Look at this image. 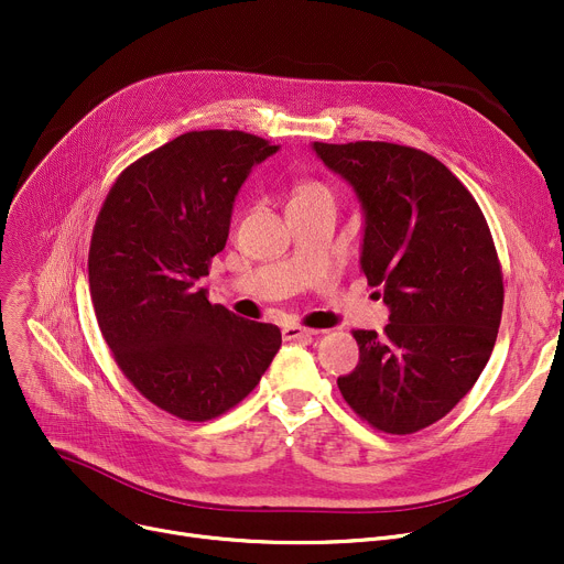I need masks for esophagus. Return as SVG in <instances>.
Here are the masks:
<instances>
[{
	"label": "esophagus",
	"mask_w": 564,
	"mask_h": 564,
	"mask_svg": "<svg viewBox=\"0 0 564 564\" xmlns=\"http://www.w3.org/2000/svg\"><path fill=\"white\" fill-rule=\"evenodd\" d=\"M315 334H317V332L306 329V327H300V324H285V327H283V338H285V340L311 338V336H315Z\"/></svg>",
	"instance_id": "1"
}]
</instances>
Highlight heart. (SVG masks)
Segmentation results:
<instances>
[{"instance_id":"b5f03b06","label":"heart","mask_w":564,"mask_h":564,"mask_svg":"<svg viewBox=\"0 0 564 564\" xmlns=\"http://www.w3.org/2000/svg\"><path fill=\"white\" fill-rule=\"evenodd\" d=\"M294 196H329V192L324 189L322 185H304L297 189V194Z\"/></svg>"}]
</instances>
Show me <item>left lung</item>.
Listing matches in <instances>:
<instances>
[{
    "mask_svg": "<svg viewBox=\"0 0 564 564\" xmlns=\"http://www.w3.org/2000/svg\"><path fill=\"white\" fill-rule=\"evenodd\" d=\"M364 207L361 270L389 306L383 334L357 329L345 402L387 434H413L473 389L502 315V272L487 219L453 171L389 141L322 143Z\"/></svg>",
    "mask_w": 564,
    "mask_h": 564,
    "instance_id": "8db88e82",
    "label": "left lung"
}]
</instances>
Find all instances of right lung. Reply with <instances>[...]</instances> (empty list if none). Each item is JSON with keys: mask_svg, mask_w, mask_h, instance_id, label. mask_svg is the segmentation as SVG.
Listing matches in <instances>:
<instances>
[{"mask_svg": "<svg viewBox=\"0 0 564 564\" xmlns=\"http://www.w3.org/2000/svg\"><path fill=\"white\" fill-rule=\"evenodd\" d=\"M276 151L240 130L185 132L118 175L96 219L88 285L102 338L132 387L181 421L240 404L281 347L276 324L210 304L198 283L251 166Z\"/></svg>", "mask_w": 564, "mask_h": 564, "instance_id": "obj_1", "label": "right lung"}]
</instances>
